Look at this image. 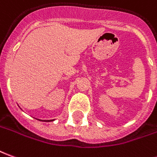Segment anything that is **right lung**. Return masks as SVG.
<instances>
[{
	"label": "right lung",
	"mask_w": 157,
	"mask_h": 157,
	"mask_svg": "<svg viewBox=\"0 0 157 157\" xmlns=\"http://www.w3.org/2000/svg\"><path fill=\"white\" fill-rule=\"evenodd\" d=\"M39 121H52L54 120H39Z\"/></svg>",
	"instance_id": "obj_1"
}]
</instances>
